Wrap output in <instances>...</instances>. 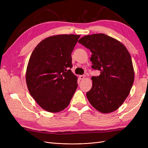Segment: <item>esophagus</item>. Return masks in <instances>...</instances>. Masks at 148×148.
<instances>
[{
    "label": "esophagus",
    "mask_w": 148,
    "mask_h": 148,
    "mask_svg": "<svg viewBox=\"0 0 148 148\" xmlns=\"http://www.w3.org/2000/svg\"><path fill=\"white\" fill-rule=\"evenodd\" d=\"M79 78L80 79H84L85 78H86V76H85V75H80L79 77Z\"/></svg>",
    "instance_id": "obj_1"
}]
</instances>
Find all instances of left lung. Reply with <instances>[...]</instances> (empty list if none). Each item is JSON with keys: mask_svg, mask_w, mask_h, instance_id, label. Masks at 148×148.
<instances>
[{"mask_svg": "<svg viewBox=\"0 0 148 148\" xmlns=\"http://www.w3.org/2000/svg\"><path fill=\"white\" fill-rule=\"evenodd\" d=\"M78 42L91 51L92 68L101 71L99 76L91 78L88 99L100 112H112L122 106L133 86L135 73L131 56L122 42L105 34L84 36Z\"/></svg>", "mask_w": 148, "mask_h": 148, "instance_id": "left-lung-1", "label": "left lung"}]
</instances>
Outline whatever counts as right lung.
<instances>
[{
    "instance_id": "add662e5",
    "label": "right lung",
    "mask_w": 148,
    "mask_h": 148,
    "mask_svg": "<svg viewBox=\"0 0 148 148\" xmlns=\"http://www.w3.org/2000/svg\"><path fill=\"white\" fill-rule=\"evenodd\" d=\"M80 35L58 34L40 42L30 56L26 82L42 109L57 113L69 106L78 87L71 68V52Z\"/></svg>"
}]
</instances>
